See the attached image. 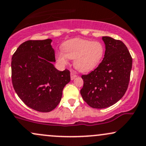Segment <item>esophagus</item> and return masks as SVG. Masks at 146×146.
Masks as SVG:
<instances>
[{"label": "esophagus", "instance_id": "1", "mask_svg": "<svg viewBox=\"0 0 146 146\" xmlns=\"http://www.w3.org/2000/svg\"><path fill=\"white\" fill-rule=\"evenodd\" d=\"M77 77V75L76 74H75L74 73H73V72H71V79L72 80H74V79L76 78Z\"/></svg>", "mask_w": 146, "mask_h": 146}]
</instances>
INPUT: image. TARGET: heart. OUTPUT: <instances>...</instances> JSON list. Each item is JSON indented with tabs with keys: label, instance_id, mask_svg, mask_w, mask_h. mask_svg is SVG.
Returning a JSON list of instances; mask_svg holds the SVG:
<instances>
[{
	"label": "heart",
	"instance_id": "b5f03b06",
	"mask_svg": "<svg viewBox=\"0 0 146 146\" xmlns=\"http://www.w3.org/2000/svg\"><path fill=\"white\" fill-rule=\"evenodd\" d=\"M64 53L58 54V60L63 64L67 58L74 59L73 64L78 71L88 72L95 68L101 62L105 54V47L99 41H92L82 38H73L64 43Z\"/></svg>",
	"mask_w": 146,
	"mask_h": 146
}]
</instances>
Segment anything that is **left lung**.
<instances>
[{
	"mask_svg": "<svg viewBox=\"0 0 146 146\" xmlns=\"http://www.w3.org/2000/svg\"><path fill=\"white\" fill-rule=\"evenodd\" d=\"M105 52L102 62L94 71L82 75L83 88L80 93L92 108L111 106L125 94L129 86L133 59L120 40L103 36Z\"/></svg>",
	"mask_w": 146,
	"mask_h": 146,
	"instance_id": "left-lung-1",
	"label": "left lung"
}]
</instances>
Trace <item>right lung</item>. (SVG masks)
I'll return each instance as SVG.
<instances>
[{"label":"right lung","instance_id":"obj_1","mask_svg":"<svg viewBox=\"0 0 146 146\" xmlns=\"http://www.w3.org/2000/svg\"><path fill=\"white\" fill-rule=\"evenodd\" d=\"M52 40H29L22 43L11 59V80L15 92L25 105L40 112L55 109L62 90L71 80L69 70L60 71Z\"/></svg>","mask_w":146,"mask_h":146}]
</instances>
